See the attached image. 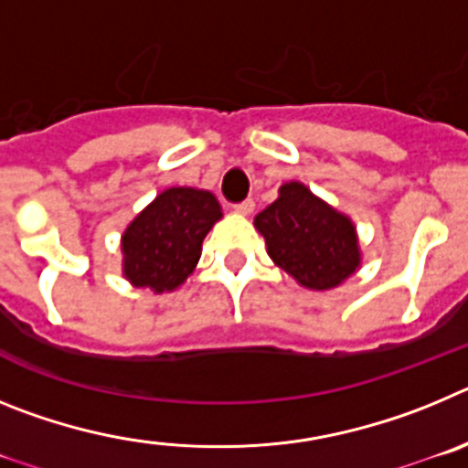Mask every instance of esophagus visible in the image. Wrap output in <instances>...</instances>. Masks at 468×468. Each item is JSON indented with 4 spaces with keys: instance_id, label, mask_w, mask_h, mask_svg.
I'll use <instances>...</instances> for the list:
<instances>
[{
    "instance_id": "obj_1",
    "label": "esophagus",
    "mask_w": 468,
    "mask_h": 468,
    "mask_svg": "<svg viewBox=\"0 0 468 468\" xmlns=\"http://www.w3.org/2000/svg\"><path fill=\"white\" fill-rule=\"evenodd\" d=\"M234 210H237L239 215H250L255 210V201L253 198H246V201H241V204L234 206Z\"/></svg>"
}]
</instances>
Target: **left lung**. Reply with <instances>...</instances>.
I'll return each mask as SVG.
<instances>
[{"instance_id":"8db88e82","label":"left lung","mask_w":468,"mask_h":468,"mask_svg":"<svg viewBox=\"0 0 468 468\" xmlns=\"http://www.w3.org/2000/svg\"><path fill=\"white\" fill-rule=\"evenodd\" d=\"M267 255L307 291H333L361 270L358 231L346 213L330 206L304 183H283L279 198L255 215Z\"/></svg>"}]
</instances>
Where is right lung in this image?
Wrapping results in <instances>:
<instances>
[{
  "label": "right lung",
  "instance_id": "add662e5",
  "mask_svg": "<svg viewBox=\"0 0 468 468\" xmlns=\"http://www.w3.org/2000/svg\"><path fill=\"white\" fill-rule=\"evenodd\" d=\"M218 220H222V206L208 189L159 192L123 229V279L154 295L173 292L194 274L201 243Z\"/></svg>",
  "mask_w": 468,
  "mask_h": 468
}]
</instances>
